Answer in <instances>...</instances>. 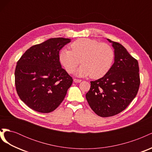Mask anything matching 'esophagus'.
Masks as SVG:
<instances>
[{"label":"esophagus","mask_w":152,"mask_h":152,"mask_svg":"<svg viewBox=\"0 0 152 152\" xmlns=\"http://www.w3.org/2000/svg\"><path fill=\"white\" fill-rule=\"evenodd\" d=\"M82 80H80V79H73V82H75V83H79V82H80Z\"/></svg>","instance_id":"1"}]
</instances>
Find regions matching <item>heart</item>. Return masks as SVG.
Instances as JSON below:
<instances>
[{
	"label": "heart",
	"mask_w": 152,
	"mask_h": 152,
	"mask_svg": "<svg viewBox=\"0 0 152 152\" xmlns=\"http://www.w3.org/2000/svg\"><path fill=\"white\" fill-rule=\"evenodd\" d=\"M72 50L63 49L59 59L68 73H72L80 63L75 75L85 77L91 75L93 79L104 76L111 68L115 54L113 49L106 43L90 39H80L71 44Z\"/></svg>",
	"instance_id": "b5f03b06"
}]
</instances>
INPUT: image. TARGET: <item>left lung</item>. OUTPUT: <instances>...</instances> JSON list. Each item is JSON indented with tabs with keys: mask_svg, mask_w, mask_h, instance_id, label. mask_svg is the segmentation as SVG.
I'll return each instance as SVG.
<instances>
[{
	"mask_svg": "<svg viewBox=\"0 0 152 152\" xmlns=\"http://www.w3.org/2000/svg\"><path fill=\"white\" fill-rule=\"evenodd\" d=\"M107 40L114 49V63L102 78L91 82L86 95L91 109L102 117L125 110L136 97L140 84L138 62L122 45Z\"/></svg>",
	"mask_w": 152,
	"mask_h": 152,
	"instance_id": "left-lung-1",
	"label": "left lung"
}]
</instances>
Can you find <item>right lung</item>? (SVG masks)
<instances>
[{
    "label": "right lung",
    "instance_id": "obj_1",
    "mask_svg": "<svg viewBox=\"0 0 152 152\" xmlns=\"http://www.w3.org/2000/svg\"><path fill=\"white\" fill-rule=\"evenodd\" d=\"M70 41L61 37L49 39L30 48L17 62V93L31 109L51 112L65 98L73 79L62 68L59 53Z\"/></svg>",
    "mask_w": 152,
    "mask_h": 152
}]
</instances>
